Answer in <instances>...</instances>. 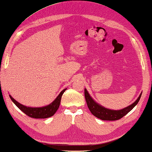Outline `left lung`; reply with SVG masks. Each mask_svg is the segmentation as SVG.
<instances>
[{"label": "left lung", "mask_w": 152, "mask_h": 152, "mask_svg": "<svg viewBox=\"0 0 152 152\" xmlns=\"http://www.w3.org/2000/svg\"><path fill=\"white\" fill-rule=\"evenodd\" d=\"M84 93H85L86 100L89 110H90L91 114L95 116L96 117L103 121H116L123 118L124 116H125L126 114L129 113V112L132 110L134 107L135 106V105L137 104L141 96V94L135 102L133 103L131 105L127 106L126 108L119 110H110V109L104 108L103 106H102L98 103H96L91 98V96H89V94H88L86 89H85Z\"/></svg>", "instance_id": "obj_1"}]
</instances>
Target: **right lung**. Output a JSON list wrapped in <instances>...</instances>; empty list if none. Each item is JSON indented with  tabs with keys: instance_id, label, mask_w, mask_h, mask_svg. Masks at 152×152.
Here are the masks:
<instances>
[{
	"instance_id": "1",
	"label": "right lung",
	"mask_w": 152,
	"mask_h": 152,
	"mask_svg": "<svg viewBox=\"0 0 152 152\" xmlns=\"http://www.w3.org/2000/svg\"><path fill=\"white\" fill-rule=\"evenodd\" d=\"M66 89H63L50 104L46 106L40 107V108H31V107L23 106L20 103L17 102L15 99L12 98L11 96H9L11 100L13 102V103L18 107L20 110L23 112L26 115L29 116V117L34 118H46L53 116L58 110L60 103H61L62 96H63V93L65 91Z\"/></svg>"
}]
</instances>
